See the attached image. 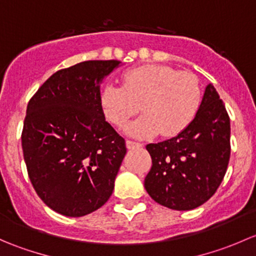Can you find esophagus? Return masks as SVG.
Masks as SVG:
<instances>
[{"instance_id":"1","label":"esophagus","mask_w":256,"mask_h":256,"mask_svg":"<svg viewBox=\"0 0 256 256\" xmlns=\"http://www.w3.org/2000/svg\"><path fill=\"white\" fill-rule=\"evenodd\" d=\"M126 147H128V150L138 148V147H142V144H138V142H135V141L128 140V141H126Z\"/></svg>"}]
</instances>
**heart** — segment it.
<instances>
[{"label": "heart", "instance_id": "b5f03b06", "mask_svg": "<svg viewBox=\"0 0 256 256\" xmlns=\"http://www.w3.org/2000/svg\"><path fill=\"white\" fill-rule=\"evenodd\" d=\"M124 85L108 82L102 92L105 116L118 128L138 110L142 116L126 126L135 138L161 134L172 138L184 131L197 115L202 100L198 78L162 64H147L125 72Z\"/></svg>", "mask_w": 256, "mask_h": 256}]
</instances>
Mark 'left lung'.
Masks as SVG:
<instances>
[{"label": "left lung", "mask_w": 256, "mask_h": 256, "mask_svg": "<svg viewBox=\"0 0 256 256\" xmlns=\"http://www.w3.org/2000/svg\"><path fill=\"white\" fill-rule=\"evenodd\" d=\"M152 167L144 188L158 204L190 210L218 190L230 157V120L212 84L190 126L170 140L148 144Z\"/></svg>", "instance_id": "obj_1"}]
</instances>
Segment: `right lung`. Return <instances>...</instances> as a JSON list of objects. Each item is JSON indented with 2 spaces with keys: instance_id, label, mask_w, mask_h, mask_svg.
<instances>
[{
  "instance_id": "1",
  "label": "right lung",
  "mask_w": 256,
  "mask_h": 256,
  "mask_svg": "<svg viewBox=\"0 0 256 256\" xmlns=\"http://www.w3.org/2000/svg\"><path fill=\"white\" fill-rule=\"evenodd\" d=\"M118 60H88L54 73L30 100L22 132L28 176L59 214L82 216L104 206L126 154L105 120L100 84Z\"/></svg>"
}]
</instances>
